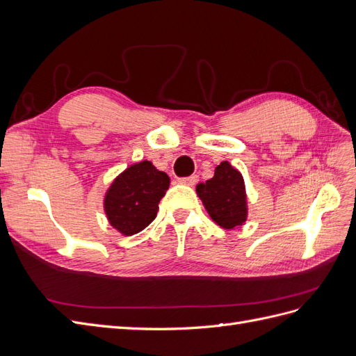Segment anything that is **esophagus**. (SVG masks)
I'll use <instances>...</instances> for the list:
<instances>
[{"mask_svg":"<svg viewBox=\"0 0 356 356\" xmlns=\"http://www.w3.org/2000/svg\"><path fill=\"white\" fill-rule=\"evenodd\" d=\"M197 182V175H191V177H186V178H179V184L184 186H195Z\"/></svg>","mask_w":356,"mask_h":356,"instance_id":"esophagus-1","label":"esophagus"}]
</instances>
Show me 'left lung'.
Segmentation results:
<instances>
[{
  "label": "left lung",
  "instance_id": "8db88e82",
  "mask_svg": "<svg viewBox=\"0 0 356 356\" xmlns=\"http://www.w3.org/2000/svg\"><path fill=\"white\" fill-rule=\"evenodd\" d=\"M196 193L212 221L225 230L241 227L248 218V196L241 172L227 160L215 168L213 177L199 182Z\"/></svg>",
  "mask_w": 356,
  "mask_h": 356
}]
</instances>
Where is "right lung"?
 Masks as SVG:
<instances>
[{"mask_svg": "<svg viewBox=\"0 0 356 356\" xmlns=\"http://www.w3.org/2000/svg\"><path fill=\"white\" fill-rule=\"evenodd\" d=\"M169 182L166 172L148 160L126 168L113 179L104 196V211L111 227L123 236L144 230L156 218Z\"/></svg>", "mask_w": 356, "mask_h": 356, "instance_id": "obj_1", "label": "right lung"}]
</instances>
